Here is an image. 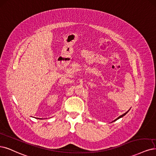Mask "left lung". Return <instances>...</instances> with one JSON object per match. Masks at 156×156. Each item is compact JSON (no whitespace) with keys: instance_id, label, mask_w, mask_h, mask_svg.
<instances>
[{"instance_id":"8db88e82","label":"left lung","mask_w":156,"mask_h":156,"mask_svg":"<svg viewBox=\"0 0 156 156\" xmlns=\"http://www.w3.org/2000/svg\"><path fill=\"white\" fill-rule=\"evenodd\" d=\"M128 111H129V110H128ZM128 112H126V113H125V114H122V115H121V116H119V117H117V119H115V120H114V121H116V120H117V119H119V118H121V117H123V116H124V115H126V114H127V113H128Z\"/></svg>"}]
</instances>
